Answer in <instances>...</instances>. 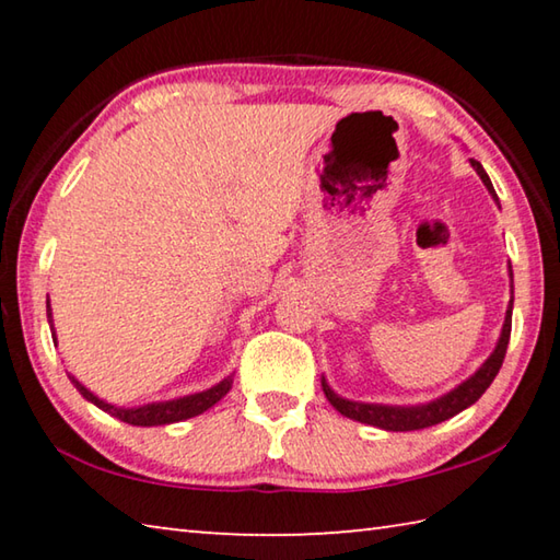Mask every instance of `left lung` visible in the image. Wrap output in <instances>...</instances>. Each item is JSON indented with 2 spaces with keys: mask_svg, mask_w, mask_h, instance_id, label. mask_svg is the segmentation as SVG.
<instances>
[{
  "mask_svg": "<svg viewBox=\"0 0 560 560\" xmlns=\"http://www.w3.org/2000/svg\"><path fill=\"white\" fill-rule=\"evenodd\" d=\"M471 167L477 170V175L485 179L487 189L491 192V197L497 200L494 185H491L489 175L485 173V167L477 160H471ZM499 202V200H497ZM511 308H514V299L509 303L506 311V320L504 328H501V338L494 348V353L489 355V360L485 365L474 373L467 383H462L459 387H454L452 393H447L440 400L428 402V405H417V407H393V405H371V402H353V400H343L338 397L334 390H330L328 383L324 381V393L328 397V402L336 407L340 415L350 417V420L373 424V428L381 430H390V432H412V430H424L432 428V424H440L444 420H450L462 410H467L469 405H474L479 400L481 395L487 393V387L494 383V377L499 373L501 363H504L506 348H509V338H511Z\"/></svg>",
  "mask_w": 560,
  "mask_h": 560,
  "instance_id": "obj_1",
  "label": "left lung"
}]
</instances>
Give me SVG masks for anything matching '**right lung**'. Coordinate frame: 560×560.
<instances>
[{
	"instance_id": "right-lung-1",
	"label": "right lung",
	"mask_w": 560,
	"mask_h": 560,
	"mask_svg": "<svg viewBox=\"0 0 560 560\" xmlns=\"http://www.w3.org/2000/svg\"><path fill=\"white\" fill-rule=\"evenodd\" d=\"M49 324H51V308H49ZM54 343H56V334H54ZM71 383L75 385V390H79L86 400H91L93 405H98L101 410H106L108 415L118 417V420L128 422V424H138V428H153V424H170V422H179V420H187V417H195V415H202L205 410H210L214 402H220L222 397L230 393L232 387V377H224L220 385L210 387V390L205 393H195V395H187V397H179V400H167V402H153V405H143V407H116V405H108L98 400L96 395H93L89 387H83L79 381H75L73 375Z\"/></svg>"
}]
</instances>
